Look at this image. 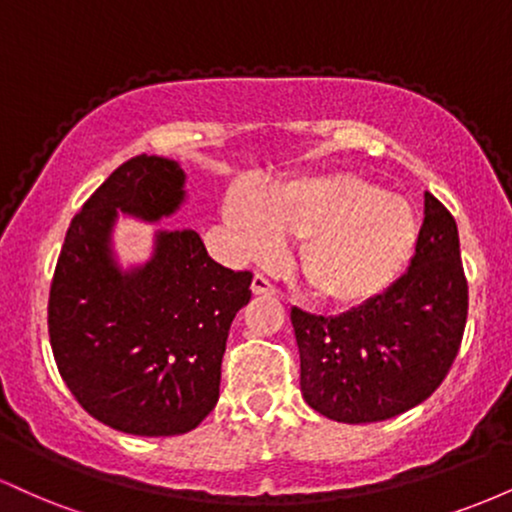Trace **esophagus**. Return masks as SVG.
Listing matches in <instances>:
<instances>
[{"mask_svg": "<svg viewBox=\"0 0 512 512\" xmlns=\"http://www.w3.org/2000/svg\"><path fill=\"white\" fill-rule=\"evenodd\" d=\"M252 293H255V296H274L276 289L272 286V281L267 279V276L255 274V276H252Z\"/></svg>", "mask_w": 512, "mask_h": 512, "instance_id": "34e87169", "label": "esophagus"}]
</instances>
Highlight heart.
Returning <instances> with one entry per match:
<instances>
[{"label": "heart", "instance_id": "1", "mask_svg": "<svg viewBox=\"0 0 512 512\" xmlns=\"http://www.w3.org/2000/svg\"><path fill=\"white\" fill-rule=\"evenodd\" d=\"M223 223L250 260H272L284 236L301 238L298 274L334 305H361L385 293L419 240L407 199L349 173L301 175L262 197L233 187L223 199Z\"/></svg>", "mask_w": 512, "mask_h": 512}]
</instances>
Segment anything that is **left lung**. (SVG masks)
Segmentation results:
<instances>
[{
  "label": "left lung",
  "mask_w": 512,
  "mask_h": 512,
  "mask_svg": "<svg viewBox=\"0 0 512 512\" xmlns=\"http://www.w3.org/2000/svg\"><path fill=\"white\" fill-rule=\"evenodd\" d=\"M464 322L467 281L457 223L426 192L416 252L390 289L339 317L291 310L303 399L342 424L392 419L443 383Z\"/></svg>",
  "instance_id": "left-lung-1"
}]
</instances>
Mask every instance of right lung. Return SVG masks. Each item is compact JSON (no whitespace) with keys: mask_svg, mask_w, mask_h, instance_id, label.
<instances>
[{"mask_svg":"<svg viewBox=\"0 0 512 512\" xmlns=\"http://www.w3.org/2000/svg\"><path fill=\"white\" fill-rule=\"evenodd\" d=\"M187 175L161 156L129 158L69 223L48 330L62 380L93 419L132 436H180L219 402L233 317L250 272L211 260L195 231L156 228L144 262L122 264L120 219L161 223L187 202Z\"/></svg>","mask_w":512,"mask_h":512,"instance_id":"obj_1","label":"right lung"}]
</instances>
